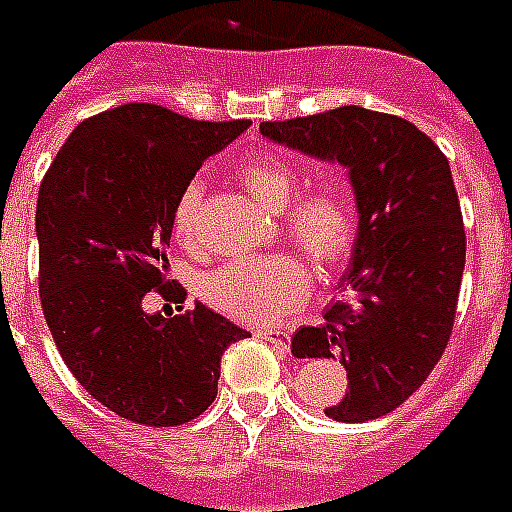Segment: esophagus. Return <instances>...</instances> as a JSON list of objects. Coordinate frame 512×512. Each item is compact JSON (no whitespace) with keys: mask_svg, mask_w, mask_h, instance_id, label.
<instances>
[{"mask_svg":"<svg viewBox=\"0 0 512 512\" xmlns=\"http://www.w3.org/2000/svg\"><path fill=\"white\" fill-rule=\"evenodd\" d=\"M257 336L260 339H265V342L276 344L278 350H289V331H273V328H260L257 331Z\"/></svg>","mask_w":512,"mask_h":512,"instance_id":"1","label":"esophagus"}]
</instances>
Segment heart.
<instances>
[{"label":"heart","instance_id":"1","mask_svg":"<svg viewBox=\"0 0 512 512\" xmlns=\"http://www.w3.org/2000/svg\"><path fill=\"white\" fill-rule=\"evenodd\" d=\"M244 189L263 207L281 213L286 236L315 265L331 268L342 263L355 242V210L350 197L336 186H315L294 199L299 178L289 162L260 157L239 168ZM199 197L202 186L191 181L178 194L170 228L176 242H197ZM199 294L220 313L252 326H270L289 318L310 294V273L297 257H236L210 270L199 281Z\"/></svg>","mask_w":512,"mask_h":512}]
</instances>
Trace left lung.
Here are the masks:
<instances>
[{
  "label": "left lung",
  "mask_w": 512,
  "mask_h": 512,
  "mask_svg": "<svg viewBox=\"0 0 512 512\" xmlns=\"http://www.w3.org/2000/svg\"><path fill=\"white\" fill-rule=\"evenodd\" d=\"M265 139L350 170L357 236L347 299L292 336L294 357H339L347 394L328 418L365 423L400 407L450 342L465 231L450 162L405 118L339 107L260 123Z\"/></svg>",
  "instance_id": "1"
}]
</instances>
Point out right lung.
I'll return each mask as SVG.
<instances>
[{
    "label": "right lung",
    "mask_w": 512,
    "mask_h": 512,
    "mask_svg": "<svg viewBox=\"0 0 512 512\" xmlns=\"http://www.w3.org/2000/svg\"><path fill=\"white\" fill-rule=\"evenodd\" d=\"M249 120H191L131 102L78 123L36 202L39 294L62 360L120 418L181 426L213 405L220 357L249 331L194 302L184 315L147 313L165 284L170 215L199 165Z\"/></svg>",
    "instance_id": "1"
}]
</instances>
